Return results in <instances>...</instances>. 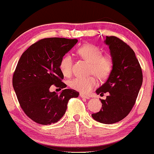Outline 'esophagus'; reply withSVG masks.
I'll list each match as a JSON object with an SVG mask.
<instances>
[{
    "mask_svg": "<svg viewBox=\"0 0 154 154\" xmlns=\"http://www.w3.org/2000/svg\"><path fill=\"white\" fill-rule=\"evenodd\" d=\"M80 97H82V98H84V99H90V97L88 96V95H86L84 94H80Z\"/></svg>",
    "mask_w": 154,
    "mask_h": 154,
    "instance_id": "34e87169",
    "label": "esophagus"
}]
</instances>
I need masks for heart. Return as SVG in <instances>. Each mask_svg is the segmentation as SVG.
<instances>
[{"instance_id":"heart-1","label":"heart","mask_w":154,"mask_h":154,"mask_svg":"<svg viewBox=\"0 0 154 154\" xmlns=\"http://www.w3.org/2000/svg\"><path fill=\"white\" fill-rule=\"evenodd\" d=\"M77 54L82 59L90 63V73L94 74L99 79H106L110 74L112 69V60L108 55H102L101 49L92 45H84L77 51ZM72 58L66 55L60 60L59 68L64 77H69L72 72ZM98 84L95 76L78 77L69 82V86L73 90L82 93H88Z\"/></svg>"}]
</instances>
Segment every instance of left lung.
Masks as SVG:
<instances>
[{
    "label": "left lung",
    "mask_w": 154,
    "mask_h": 154,
    "mask_svg": "<svg viewBox=\"0 0 154 154\" xmlns=\"http://www.w3.org/2000/svg\"><path fill=\"white\" fill-rule=\"evenodd\" d=\"M112 60V69L105 84L96 93L109 92L106 99H100L102 108L92 114L95 121L104 124L115 123L128 116L132 109L143 83V73L134 51L115 36H106Z\"/></svg>",
    "instance_id": "8db88e82"
}]
</instances>
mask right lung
Returning <instances> with one entry per match:
<instances>
[{"instance_id":"obj_1","label":"right lung","mask_w":154,"mask_h":154,"mask_svg":"<svg viewBox=\"0 0 154 154\" xmlns=\"http://www.w3.org/2000/svg\"><path fill=\"white\" fill-rule=\"evenodd\" d=\"M77 42V39H42L29 46L18 61L12 81L14 91L24 113L37 123H57L65 114L69 99L79 97L72 89L62 90L60 94L50 91L52 85L66 87L62 82L60 62Z\"/></svg>"}]
</instances>
